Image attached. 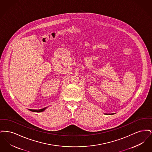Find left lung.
I'll use <instances>...</instances> for the list:
<instances>
[{"mask_svg": "<svg viewBox=\"0 0 152 152\" xmlns=\"http://www.w3.org/2000/svg\"><path fill=\"white\" fill-rule=\"evenodd\" d=\"M108 115H109V114H108ZM109 115H113V114H109Z\"/></svg>", "mask_w": 152, "mask_h": 152, "instance_id": "1", "label": "left lung"}]
</instances>
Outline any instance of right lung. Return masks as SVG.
I'll return each instance as SVG.
<instances>
[{
	"label": "right lung",
	"instance_id": "obj_1",
	"mask_svg": "<svg viewBox=\"0 0 152 152\" xmlns=\"http://www.w3.org/2000/svg\"><path fill=\"white\" fill-rule=\"evenodd\" d=\"M45 109H38V110H35V109H29V110H31V111H32V112H43L44 111V110H45Z\"/></svg>",
	"mask_w": 152,
	"mask_h": 152
}]
</instances>
